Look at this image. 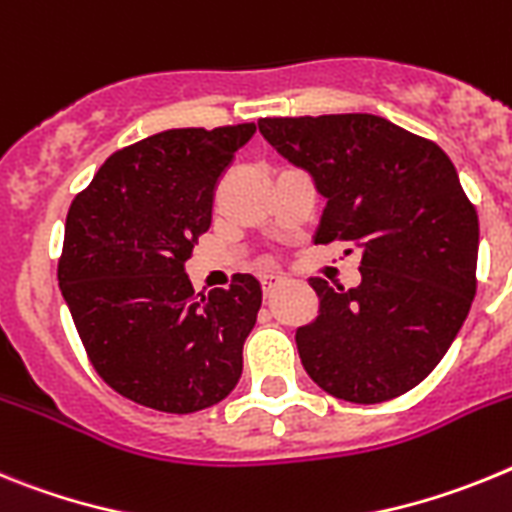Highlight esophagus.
I'll return each instance as SVG.
<instances>
[{"label":"esophagus","instance_id":"obj_1","mask_svg":"<svg viewBox=\"0 0 512 512\" xmlns=\"http://www.w3.org/2000/svg\"><path fill=\"white\" fill-rule=\"evenodd\" d=\"M281 283H283V275H275V273L262 275V288H265V293L275 291V288L281 286Z\"/></svg>","mask_w":512,"mask_h":512}]
</instances>
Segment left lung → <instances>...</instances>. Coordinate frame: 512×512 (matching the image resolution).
Returning a JSON list of instances; mask_svg holds the SVG:
<instances>
[{"label": "left lung", "mask_w": 512, "mask_h": 512, "mask_svg": "<svg viewBox=\"0 0 512 512\" xmlns=\"http://www.w3.org/2000/svg\"><path fill=\"white\" fill-rule=\"evenodd\" d=\"M260 133L324 198L314 242H353L361 283L309 278L317 317L296 330L306 373L376 404L433 371L477 293L479 219L446 151L381 115L262 118Z\"/></svg>", "instance_id": "1"}]
</instances>
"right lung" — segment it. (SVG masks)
<instances>
[{
	"label": "right lung",
	"instance_id": "1",
	"mask_svg": "<svg viewBox=\"0 0 512 512\" xmlns=\"http://www.w3.org/2000/svg\"><path fill=\"white\" fill-rule=\"evenodd\" d=\"M255 123L170 128L105 159L66 216L59 286L102 381L151 410L188 415L229 397L262 286L195 293L185 262L211 226L213 188Z\"/></svg>",
	"mask_w": 512,
	"mask_h": 512
}]
</instances>
